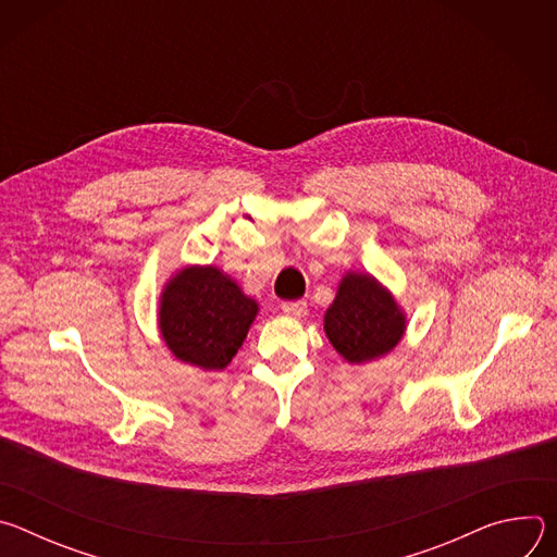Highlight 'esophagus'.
Returning <instances> with one entry per match:
<instances>
[{"label": "esophagus", "mask_w": 557, "mask_h": 557, "mask_svg": "<svg viewBox=\"0 0 557 557\" xmlns=\"http://www.w3.org/2000/svg\"><path fill=\"white\" fill-rule=\"evenodd\" d=\"M282 312L288 314V317H295V320H299V317H304L308 312V304L297 299V301H284L282 304Z\"/></svg>", "instance_id": "1"}]
</instances>
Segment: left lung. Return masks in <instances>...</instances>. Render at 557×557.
<instances>
[{"instance_id":"1","label":"left lung","mask_w":557,"mask_h":557,"mask_svg":"<svg viewBox=\"0 0 557 557\" xmlns=\"http://www.w3.org/2000/svg\"><path fill=\"white\" fill-rule=\"evenodd\" d=\"M324 331L346 361L368 363L401 342L406 314L372 275L346 273L324 314Z\"/></svg>"}]
</instances>
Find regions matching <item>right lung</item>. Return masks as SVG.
I'll return each mask as SVG.
<instances>
[{"mask_svg":"<svg viewBox=\"0 0 557 557\" xmlns=\"http://www.w3.org/2000/svg\"><path fill=\"white\" fill-rule=\"evenodd\" d=\"M258 314L247 297L218 267H185L161 293L158 324L176 359L202 370H222Z\"/></svg>","mask_w":557,"mask_h":557,"instance_id":"right-lung-1","label":"right lung"}]
</instances>
